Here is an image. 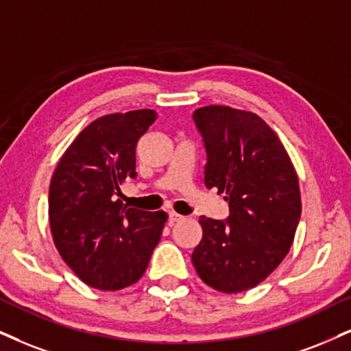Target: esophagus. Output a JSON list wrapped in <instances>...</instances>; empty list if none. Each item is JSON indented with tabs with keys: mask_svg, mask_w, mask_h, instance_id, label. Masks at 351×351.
<instances>
[{
	"mask_svg": "<svg viewBox=\"0 0 351 351\" xmlns=\"http://www.w3.org/2000/svg\"><path fill=\"white\" fill-rule=\"evenodd\" d=\"M180 219H184L182 215L176 213V211H169V221L176 223V221H180Z\"/></svg>",
	"mask_w": 351,
	"mask_h": 351,
	"instance_id": "34e87169",
	"label": "esophagus"
}]
</instances>
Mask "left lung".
I'll return each instance as SVG.
<instances>
[{
	"instance_id": "obj_1",
	"label": "left lung",
	"mask_w": 351,
	"mask_h": 351,
	"mask_svg": "<svg viewBox=\"0 0 351 351\" xmlns=\"http://www.w3.org/2000/svg\"><path fill=\"white\" fill-rule=\"evenodd\" d=\"M206 149L205 185L224 193L226 221L200 216L192 254L197 274L216 291L262 283L291 247L301 216L296 169L276 133L254 112L206 106L193 112Z\"/></svg>"
}]
</instances>
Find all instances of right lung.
<instances>
[{
	"label": "right lung",
	"mask_w": 351,
	"mask_h": 351,
	"mask_svg": "<svg viewBox=\"0 0 351 351\" xmlns=\"http://www.w3.org/2000/svg\"><path fill=\"white\" fill-rule=\"evenodd\" d=\"M151 109L99 117L64 151L49 192L55 247L77 278L102 291L136 283L161 239L166 211L128 208L117 195L135 179V148Z\"/></svg>",
	"instance_id": "obj_1"
}]
</instances>
